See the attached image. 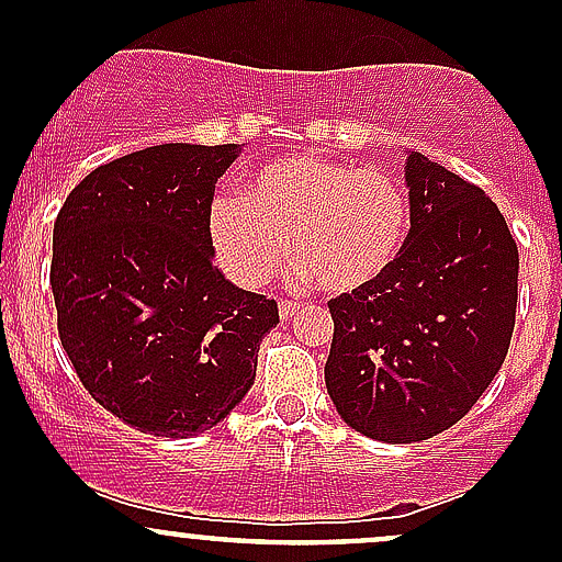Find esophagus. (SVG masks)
I'll return each mask as SVG.
<instances>
[{
	"label": "esophagus",
	"mask_w": 562,
	"mask_h": 562,
	"mask_svg": "<svg viewBox=\"0 0 562 562\" xmlns=\"http://www.w3.org/2000/svg\"><path fill=\"white\" fill-rule=\"evenodd\" d=\"M296 313H299L296 302H280V317H282V321H291V317Z\"/></svg>",
	"instance_id": "obj_1"
}]
</instances>
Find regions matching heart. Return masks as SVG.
<instances>
[{
	"label": "heart",
	"mask_w": 562,
	"mask_h": 562,
	"mask_svg": "<svg viewBox=\"0 0 562 562\" xmlns=\"http://www.w3.org/2000/svg\"><path fill=\"white\" fill-rule=\"evenodd\" d=\"M220 269L258 288L285 263L299 280L348 296L394 269L411 236V195L383 168L328 157H282L255 168L241 198H220L206 220Z\"/></svg>",
	"instance_id": "b5f03b06"
}]
</instances>
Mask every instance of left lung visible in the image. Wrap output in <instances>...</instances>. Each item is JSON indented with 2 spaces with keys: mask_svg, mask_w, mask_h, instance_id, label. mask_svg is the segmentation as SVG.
Returning a JSON list of instances; mask_svg holds the SVG:
<instances>
[{
  "mask_svg": "<svg viewBox=\"0 0 562 562\" xmlns=\"http://www.w3.org/2000/svg\"><path fill=\"white\" fill-rule=\"evenodd\" d=\"M411 236L375 285L328 302L326 389L348 427L386 443L454 427L506 361L519 249L490 195L411 151Z\"/></svg>",
  "mask_w": 562,
  "mask_h": 562,
  "instance_id": "left-lung-1",
  "label": "left lung"
}]
</instances>
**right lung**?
I'll list each match as a JSON object with an SVG mask.
<instances>
[{"label":"right lung","mask_w":562,"mask_h":562,"mask_svg":"<svg viewBox=\"0 0 562 562\" xmlns=\"http://www.w3.org/2000/svg\"><path fill=\"white\" fill-rule=\"evenodd\" d=\"M239 146L162 144L94 168L54 223L61 348L94 402L160 438L223 422L255 383L274 299L214 266L206 220Z\"/></svg>","instance_id":"right-lung-1"}]
</instances>
